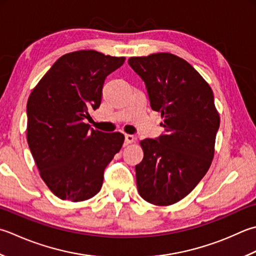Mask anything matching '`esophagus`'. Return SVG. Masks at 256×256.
Masks as SVG:
<instances>
[{
	"label": "esophagus",
	"mask_w": 256,
	"mask_h": 256,
	"mask_svg": "<svg viewBox=\"0 0 256 256\" xmlns=\"http://www.w3.org/2000/svg\"><path fill=\"white\" fill-rule=\"evenodd\" d=\"M135 136L134 135H131V134H125V143L126 144H131L133 142H135Z\"/></svg>",
	"instance_id": "esophagus-1"
}]
</instances>
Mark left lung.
Segmentation results:
<instances>
[{
	"label": "left lung",
	"mask_w": 256,
	"mask_h": 256,
	"mask_svg": "<svg viewBox=\"0 0 256 256\" xmlns=\"http://www.w3.org/2000/svg\"><path fill=\"white\" fill-rule=\"evenodd\" d=\"M128 64L161 112L164 134L140 142L144 156L135 166L145 201L168 206L181 201L211 166L220 115L208 83L185 60L171 53L133 56Z\"/></svg>",
	"instance_id": "obj_1"
}]
</instances>
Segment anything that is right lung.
<instances>
[{
    "mask_svg": "<svg viewBox=\"0 0 256 256\" xmlns=\"http://www.w3.org/2000/svg\"><path fill=\"white\" fill-rule=\"evenodd\" d=\"M124 61L94 50L64 54L30 94L28 148L58 198L81 202L98 194L105 168L122 148V133H104L83 121L101 104L105 78Z\"/></svg>",
    "mask_w": 256,
    "mask_h": 256,
    "instance_id": "1",
    "label": "right lung"
}]
</instances>
